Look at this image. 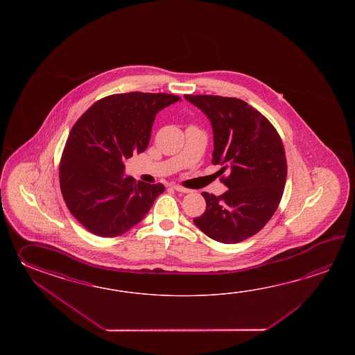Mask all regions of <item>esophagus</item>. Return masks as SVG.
I'll return each instance as SVG.
<instances>
[{
    "instance_id": "obj_1",
    "label": "esophagus",
    "mask_w": 355,
    "mask_h": 355,
    "mask_svg": "<svg viewBox=\"0 0 355 355\" xmlns=\"http://www.w3.org/2000/svg\"><path fill=\"white\" fill-rule=\"evenodd\" d=\"M171 188L176 190L178 193H184V194H188V193H190V190H189V189L182 188L180 185H173Z\"/></svg>"
}]
</instances>
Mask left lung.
<instances>
[{
    "label": "left lung",
    "mask_w": 355,
    "mask_h": 355,
    "mask_svg": "<svg viewBox=\"0 0 355 355\" xmlns=\"http://www.w3.org/2000/svg\"><path fill=\"white\" fill-rule=\"evenodd\" d=\"M213 129V165L228 190L202 193L207 209L193 219L202 232L222 243H237L257 234L279 205L287 179V159L278 132L264 115L240 98L185 95Z\"/></svg>",
    "instance_id": "obj_1"
}]
</instances>
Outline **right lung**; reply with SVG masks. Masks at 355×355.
I'll return each instance as SVG.
<instances>
[{
  "label": "right lung",
  "instance_id": "1",
  "mask_svg": "<svg viewBox=\"0 0 355 355\" xmlns=\"http://www.w3.org/2000/svg\"><path fill=\"white\" fill-rule=\"evenodd\" d=\"M179 100L167 94L112 95L76 121L60 159V190L71 214L91 234L127 232L165 191L162 184L124 174V162L147 148L156 115Z\"/></svg>",
  "mask_w": 355,
  "mask_h": 355
}]
</instances>
